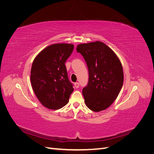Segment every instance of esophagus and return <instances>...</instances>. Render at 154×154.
<instances>
[{"label": "esophagus", "mask_w": 154, "mask_h": 154, "mask_svg": "<svg viewBox=\"0 0 154 154\" xmlns=\"http://www.w3.org/2000/svg\"><path fill=\"white\" fill-rule=\"evenodd\" d=\"M79 85H80V84H79V83H78V82L74 83V87H75L76 88L79 87Z\"/></svg>", "instance_id": "obj_1"}]
</instances>
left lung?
I'll list each match as a JSON object with an SVG mask.
<instances>
[{
  "label": "left lung",
  "mask_w": 154,
  "mask_h": 154,
  "mask_svg": "<svg viewBox=\"0 0 154 154\" xmlns=\"http://www.w3.org/2000/svg\"><path fill=\"white\" fill-rule=\"evenodd\" d=\"M76 50L84 58L89 74L87 86L82 91L85 105L94 112L104 110L122 88V64L114 51L100 41L78 44Z\"/></svg>",
  "instance_id": "obj_1"
}]
</instances>
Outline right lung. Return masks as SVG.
Wrapping results in <instances>:
<instances>
[{
	"label": "right lung",
	"mask_w": 154,
	"mask_h": 154,
	"mask_svg": "<svg viewBox=\"0 0 154 154\" xmlns=\"http://www.w3.org/2000/svg\"><path fill=\"white\" fill-rule=\"evenodd\" d=\"M74 49L71 44L57 43L37 54L31 69V83L41 104L51 110L67 105L74 91L69 82L66 63Z\"/></svg>",
	"instance_id": "right-lung-1"
}]
</instances>
